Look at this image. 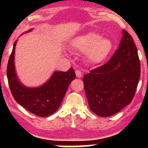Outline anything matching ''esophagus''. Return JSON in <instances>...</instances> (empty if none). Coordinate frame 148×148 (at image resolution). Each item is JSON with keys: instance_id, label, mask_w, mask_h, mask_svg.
<instances>
[{"instance_id": "esophagus-1", "label": "esophagus", "mask_w": 148, "mask_h": 148, "mask_svg": "<svg viewBox=\"0 0 148 148\" xmlns=\"http://www.w3.org/2000/svg\"><path fill=\"white\" fill-rule=\"evenodd\" d=\"M75 74H76V76L77 77H79V78L82 77V73L80 71H79V70H77L76 71Z\"/></svg>"}]
</instances>
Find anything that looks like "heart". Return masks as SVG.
<instances>
[{"mask_svg":"<svg viewBox=\"0 0 148 148\" xmlns=\"http://www.w3.org/2000/svg\"><path fill=\"white\" fill-rule=\"evenodd\" d=\"M70 47L77 53H85L86 59L91 63L98 64L107 57L112 44L110 40L101 38L98 34L88 32L75 38Z\"/></svg>","mask_w":148,"mask_h":148,"instance_id":"obj_1","label":"heart"}]
</instances>
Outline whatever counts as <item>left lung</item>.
I'll return each mask as SVG.
<instances>
[{
  "instance_id": "obj_1",
  "label": "left lung",
  "mask_w": 148,
  "mask_h": 148,
  "mask_svg": "<svg viewBox=\"0 0 148 148\" xmlns=\"http://www.w3.org/2000/svg\"><path fill=\"white\" fill-rule=\"evenodd\" d=\"M140 72L134 40L123 29L119 48L110 59L83 78L92 112L100 116H110L130 104L136 92Z\"/></svg>"
}]
</instances>
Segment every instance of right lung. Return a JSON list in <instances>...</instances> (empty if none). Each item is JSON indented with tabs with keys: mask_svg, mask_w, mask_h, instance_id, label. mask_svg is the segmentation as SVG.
<instances>
[{
	"mask_svg": "<svg viewBox=\"0 0 148 148\" xmlns=\"http://www.w3.org/2000/svg\"><path fill=\"white\" fill-rule=\"evenodd\" d=\"M29 29L28 32L31 31ZM15 42L7 69L9 88L18 104L38 116H48L59 108L71 82L75 79L73 69L67 71H55L47 82L35 88H27L21 84L15 73L14 54Z\"/></svg>",
	"mask_w": 148,
	"mask_h": 148,
	"instance_id": "1",
	"label": "right lung"
}]
</instances>
